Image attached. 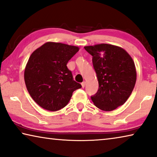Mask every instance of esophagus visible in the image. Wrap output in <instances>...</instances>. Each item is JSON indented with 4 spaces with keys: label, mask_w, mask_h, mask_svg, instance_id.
<instances>
[{
    "label": "esophagus",
    "mask_w": 157,
    "mask_h": 157,
    "mask_svg": "<svg viewBox=\"0 0 157 157\" xmlns=\"http://www.w3.org/2000/svg\"><path fill=\"white\" fill-rule=\"evenodd\" d=\"M82 87L84 88V86H85V84H86V82H82Z\"/></svg>",
    "instance_id": "esophagus-1"
}]
</instances>
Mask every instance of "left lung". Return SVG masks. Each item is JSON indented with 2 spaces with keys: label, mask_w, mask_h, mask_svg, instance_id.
<instances>
[{
  "label": "left lung",
  "mask_w": 157,
  "mask_h": 157,
  "mask_svg": "<svg viewBox=\"0 0 157 157\" xmlns=\"http://www.w3.org/2000/svg\"><path fill=\"white\" fill-rule=\"evenodd\" d=\"M84 49L92 56L99 85L91 101L102 110H114L127 101L135 86L133 59L124 49L112 44H99Z\"/></svg>",
  "instance_id": "1"
}]
</instances>
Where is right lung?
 Returning <instances> with one entry per match:
<instances>
[{
	"instance_id": "add662e5",
	"label": "right lung",
	"mask_w": 157,
	"mask_h": 157,
	"mask_svg": "<svg viewBox=\"0 0 157 157\" xmlns=\"http://www.w3.org/2000/svg\"><path fill=\"white\" fill-rule=\"evenodd\" d=\"M78 51L76 46L49 42L31 54L25 68L24 80L29 94L41 108L60 110L68 103L73 92L82 87L67 67Z\"/></svg>"
}]
</instances>
